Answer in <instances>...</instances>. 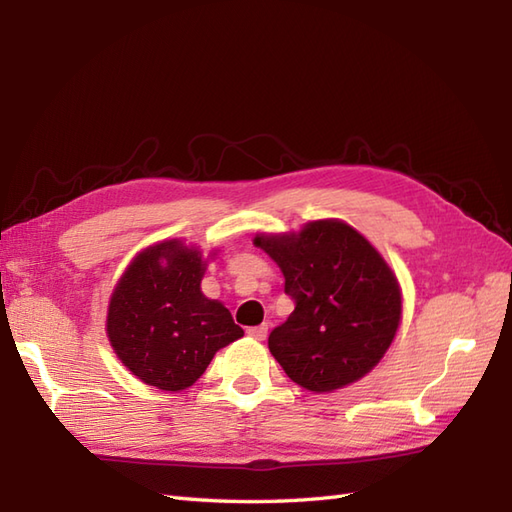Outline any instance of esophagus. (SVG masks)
Returning a JSON list of instances; mask_svg holds the SVG:
<instances>
[{
  "instance_id": "obj_1",
  "label": "esophagus",
  "mask_w": 512,
  "mask_h": 512,
  "mask_svg": "<svg viewBox=\"0 0 512 512\" xmlns=\"http://www.w3.org/2000/svg\"><path fill=\"white\" fill-rule=\"evenodd\" d=\"M246 334L250 336V339H255V341H264L266 334H268V325L266 323L255 325V328H248Z\"/></svg>"
}]
</instances>
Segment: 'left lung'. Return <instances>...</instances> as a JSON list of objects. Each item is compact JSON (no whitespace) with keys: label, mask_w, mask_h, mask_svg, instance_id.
I'll return each instance as SVG.
<instances>
[{"label":"left lung","mask_w":512,"mask_h":512,"mask_svg":"<svg viewBox=\"0 0 512 512\" xmlns=\"http://www.w3.org/2000/svg\"><path fill=\"white\" fill-rule=\"evenodd\" d=\"M253 244L281 268L295 299L268 336L290 380L330 394L380 363L402 319L396 273L369 239L343 220H314L290 233H257Z\"/></svg>","instance_id":"left-lung-1"}]
</instances>
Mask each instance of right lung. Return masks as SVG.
I'll return each instance as SVG.
<instances>
[{
    "mask_svg": "<svg viewBox=\"0 0 512 512\" xmlns=\"http://www.w3.org/2000/svg\"><path fill=\"white\" fill-rule=\"evenodd\" d=\"M206 262L198 246L165 239L140 250L114 286L107 339L118 361L145 385L187 389L217 350L244 336L224 303L202 292Z\"/></svg>",
    "mask_w": 512,
    "mask_h": 512,
    "instance_id": "add662e5",
    "label": "right lung"
}]
</instances>
